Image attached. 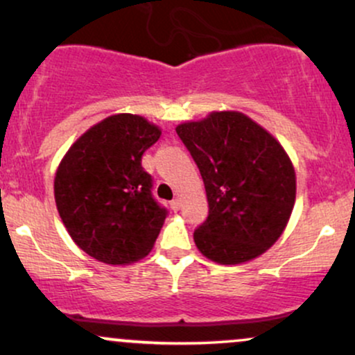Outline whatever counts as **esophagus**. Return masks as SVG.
Returning a JSON list of instances; mask_svg holds the SVG:
<instances>
[{
  "mask_svg": "<svg viewBox=\"0 0 355 355\" xmlns=\"http://www.w3.org/2000/svg\"><path fill=\"white\" fill-rule=\"evenodd\" d=\"M180 205H182V203H180V200H178V198H173V200L170 202V207H172V210H175V211L180 210Z\"/></svg>",
  "mask_w": 355,
  "mask_h": 355,
  "instance_id": "esophagus-1",
  "label": "esophagus"
}]
</instances>
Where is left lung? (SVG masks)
I'll use <instances>...</instances> for the list:
<instances>
[{
    "label": "left lung",
    "instance_id": "left-lung-1",
    "mask_svg": "<svg viewBox=\"0 0 355 355\" xmlns=\"http://www.w3.org/2000/svg\"><path fill=\"white\" fill-rule=\"evenodd\" d=\"M177 133L209 200L195 245L223 266L262 255L282 235L295 203V172L282 145L239 112H214L178 125Z\"/></svg>",
    "mask_w": 355,
    "mask_h": 355
}]
</instances>
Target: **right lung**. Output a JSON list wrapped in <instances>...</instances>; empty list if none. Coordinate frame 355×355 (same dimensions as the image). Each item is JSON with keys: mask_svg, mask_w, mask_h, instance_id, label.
<instances>
[{"mask_svg": "<svg viewBox=\"0 0 355 355\" xmlns=\"http://www.w3.org/2000/svg\"><path fill=\"white\" fill-rule=\"evenodd\" d=\"M162 135L144 116L118 113L93 125L56 170V209L73 242L112 266L152 250L166 215L153 198L141 155Z\"/></svg>", "mask_w": 355, "mask_h": 355, "instance_id": "add662e5", "label": "right lung"}]
</instances>
